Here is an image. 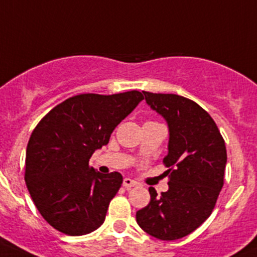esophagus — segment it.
Segmentation results:
<instances>
[{
  "instance_id": "esophagus-1",
  "label": "esophagus",
  "mask_w": 257,
  "mask_h": 257,
  "mask_svg": "<svg viewBox=\"0 0 257 257\" xmlns=\"http://www.w3.org/2000/svg\"><path fill=\"white\" fill-rule=\"evenodd\" d=\"M123 186L125 187V188H132V187L137 186V182L133 181V179H131V178H124Z\"/></svg>"
}]
</instances>
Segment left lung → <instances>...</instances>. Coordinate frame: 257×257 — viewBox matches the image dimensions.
Segmentation results:
<instances>
[{
    "label": "left lung",
    "mask_w": 257,
    "mask_h": 257,
    "mask_svg": "<svg viewBox=\"0 0 257 257\" xmlns=\"http://www.w3.org/2000/svg\"><path fill=\"white\" fill-rule=\"evenodd\" d=\"M146 101L166 119L169 129L168 191L149 187L151 202L137 212L139 227L163 241L184 237L212 213L223 186L227 153L210 114L193 100L176 94L143 91Z\"/></svg>",
    "instance_id": "8db88e82"
}]
</instances>
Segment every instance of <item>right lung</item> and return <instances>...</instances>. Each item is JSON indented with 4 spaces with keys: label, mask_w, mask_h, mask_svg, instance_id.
I'll return each instance as SVG.
<instances>
[{
    "label": "right lung",
    "mask_w": 257,
    "mask_h": 257,
    "mask_svg": "<svg viewBox=\"0 0 257 257\" xmlns=\"http://www.w3.org/2000/svg\"><path fill=\"white\" fill-rule=\"evenodd\" d=\"M143 99L137 90L80 94L51 109L34 129L25 182L36 208L55 230L81 236L103 225L123 177L99 173L89 167V159Z\"/></svg>",
    "instance_id": "obj_1"
}]
</instances>
